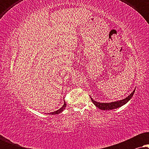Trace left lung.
<instances>
[{
    "label": "left lung",
    "mask_w": 149,
    "mask_h": 149,
    "mask_svg": "<svg viewBox=\"0 0 149 149\" xmlns=\"http://www.w3.org/2000/svg\"><path fill=\"white\" fill-rule=\"evenodd\" d=\"M134 92H135V89L133 91V92H132V93H130V94L128 95L127 97H125V99L121 100H119V101L113 102H109V103L97 102L93 100L92 99V97H91V101H92V102L94 104V105L95 106V107L99 108L100 109L104 110V111H110V110L118 109V108L121 107H122V106H123L124 104H125L132 98V96H133Z\"/></svg>",
    "instance_id": "1"
}]
</instances>
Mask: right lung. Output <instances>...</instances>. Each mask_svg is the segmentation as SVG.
<instances>
[{
  "mask_svg": "<svg viewBox=\"0 0 149 149\" xmlns=\"http://www.w3.org/2000/svg\"><path fill=\"white\" fill-rule=\"evenodd\" d=\"M66 102H65V101H64V105L62 106V107H61L60 109L58 110V111H55V112H52V113H48V114H49V115H58V114L62 113V112L65 109V108H66Z\"/></svg>",
  "mask_w": 149,
  "mask_h": 149,
  "instance_id": "1",
  "label": "right lung"
}]
</instances>
